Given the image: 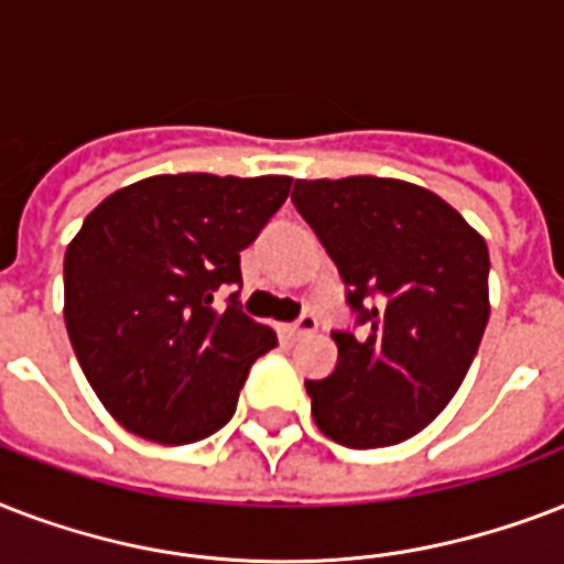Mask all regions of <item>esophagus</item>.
<instances>
[{
  "instance_id": "1",
  "label": "esophagus",
  "mask_w": 564,
  "mask_h": 564,
  "mask_svg": "<svg viewBox=\"0 0 564 564\" xmlns=\"http://www.w3.org/2000/svg\"><path fill=\"white\" fill-rule=\"evenodd\" d=\"M316 327H318V318L310 316V313H304L299 322H292V325H290V336H292V339H301V336L313 334Z\"/></svg>"
}]
</instances>
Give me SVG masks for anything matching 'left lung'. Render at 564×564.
Returning <instances> with one entry per match:
<instances>
[{"label": "left lung", "mask_w": 564, "mask_h": 564, "mask_svg": "<svg viewBox=\"0 0 564 564\" xmlns=\"http://www.w3.org/2000/svg\"><path fill=\"white\" fill-rule=\"evenodd\" d=\"M292 204L345 283L354 327L336 369L304 380L327 438L371 451L445 410L489 322V248L438 195L394 178L295 181Z\"/></svg>", "instance_id": "left-lung-1"}]
</instances>
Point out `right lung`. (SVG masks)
<instances>
[{"label":"right lung","instance_id":"1","mask_svg":"<svg viewBox=\"0 0 564 564\" xmlns=\"http://www.w3.org/2000/svg\"><path fill=\"white\" fill-rule=\"evenodd\" d=\"M292 178L154 175L108 195L64 257V318L84 377L137 436L189 445L225 427L274 330L248 318L239 251Z\"/></svg>","mask_w":564,"mask_h":564}]
</instances>
